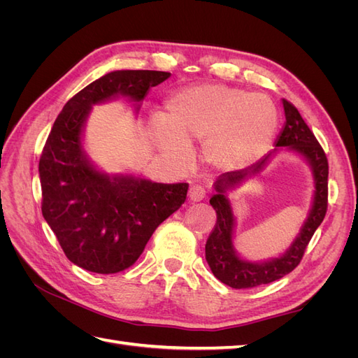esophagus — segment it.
Listing matches in <instances>:
<instances>
[{
    "mask_svg": "<svg viewBox=\"0 0 358 358\" xmlns=\"http://www.w3.org/2000/svg\"><path fill=\"white\" fill-rule=\"evenodd\" d=\"M188 197L191 201H201L206 197V189L200 185H192L188 191Z\"/></svg>",
    "mask_w": 358,
    "mask_h": 358,
    "instance_id": "esophagus-1",
    "label": "esophagus"
}]
</instances>
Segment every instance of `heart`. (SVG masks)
Wrapping results in <instances>:
<instances>
[{
  "mask_svg": "<svg viewBox=\"0 0 358 358\" xmlns=\"http://www.w3.org/2000/svg\"><path fill=\"white\" fill-rule=\"evenodd\" d=\"M276 124V107L266 94L206 83L173 92L164 119L150 124V133L173 159L182 161L188 146L204 142L209 164L236 169L264 152Z\"/></svg>",
  "mask_w": 358,
  "mask_h": 358,
  "instance_id": "1",
  "label": "heart"
}]
</instances>
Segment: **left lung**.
Returning <instances> with one entry per match:
<instances>
[{"label":"left lung","instance_id":"8db88e82","mask_svg":"<svg viewBox=\"0 0 358 358\" xmlns=\"http://www.w3.org/2000/svg\"><path fill=\"white\" fill-rule=\"evenodd\" d=\"M284 110L285 125L278 137L276 146H289L310 162L313 169V178H315L313 206L306 224L303 225L300 236L292 242L291 248L282 257L262 264L248 263L237 257L233 251L231 234L234 220L231 206L229 200H227L225 194L229 189L234 188L237 183H241L248 173L258 171L262 169L268 155L259 161L258 164H255L251 170L248 169L229 171L215 182V194L210 199V204L216 212V224L208 237V242H206V262H208L216 279H220L222 284L236 289L270 284L292 272L300 264L313 233H315L327 213L329 161L326 152H324V149L318 143L317 137L310 131L308 124L303 121L296 106L285 99Z\"/></svg>","mask_w":358,"mask_h":358}]
</instances>
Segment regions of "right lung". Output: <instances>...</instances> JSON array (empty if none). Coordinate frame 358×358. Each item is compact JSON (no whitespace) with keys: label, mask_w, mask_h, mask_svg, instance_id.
Listing matches in <instances>:
<instances>
[{"label":"right lung","mask_w":358,"mask_h":358,"mask_svg":"<svg viewBox=\"0 0 358 358\" xmlns=\"http://www.w3.org/2000/svg\"><path fill=\"white\" fill-rule=\"evenodd\" d=\"M167 71L121 70L103 76L64 106L38 162L41 212L71 263L112 275L131 267L157 227L187 200L188 183H155L96 171L82 152L91 106L117 94L142 101Z\"/></svg>","instance_id":"add662e5"}]
</instances>
